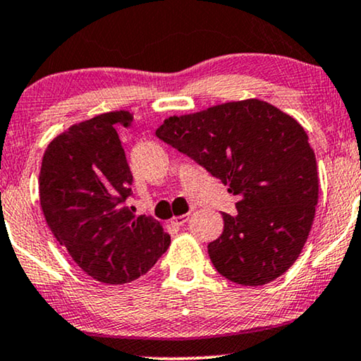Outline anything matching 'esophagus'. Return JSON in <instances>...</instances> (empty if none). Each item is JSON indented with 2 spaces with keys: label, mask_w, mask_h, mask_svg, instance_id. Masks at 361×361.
Here are the masks:
<instances>
[{
  "label": "esophagus",
  "mask_w": 361,
  "mask_h": 361,
  "mask_svg": "<svg viewBox=\"0 0 361 361\" xmlns=\"http://www.w3.org/2000/svg\"><path fill=\"white\" fill-rule=\"evenodd\" d=\"M189 216H190V214H184V215H177V216H172V224L177 225V226L184 225L185 221L189 220Z\"/></svg>",
  "instance_id": "1"
}]
</instances>
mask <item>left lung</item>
<instances>
[{
    "instance_id": "8db88e82",
    "label": "left lung",
    "mask_w": 361,
    "mask_h": 361,
    "mask_svg": "<svg viewBox=\"0 0 361 361\" xmlns=\"http://www.w3.org/2000/svg\"><path fill=\"white\" fill-rule=\"evenodd\" d=\"M156 136L205 167L236 195L209 245L215 269L243 286L268 284L302 251L319 200L317 162L304 128L269 103H221L171 116Z\"/></svg>"
}]
</instances>
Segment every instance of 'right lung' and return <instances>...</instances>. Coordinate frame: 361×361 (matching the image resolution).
Masks as SVG:
<instances>
[{
  "label": "right lung",
  "mask_w": 361,
  "mask_h": 361,
  "mask_svg": "<svg viewBox=\"0 0 361 361\" xmlns=\"http://www.w3.org/2000/svg\"><path fill=\"white\" fill-rule=\"evenodd\" d=\"M130 111H110L72 125L49 142L39 197L52 235L93 279L131 283L146 274L171 243L151 216H135L125 200L133 174L116 130Z\"/></svg>",
  "instance_id": "1"
}]
</instances>
